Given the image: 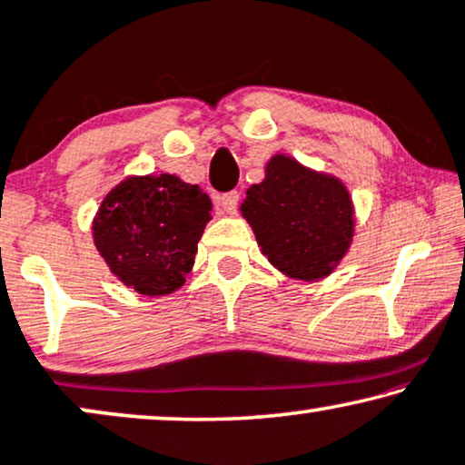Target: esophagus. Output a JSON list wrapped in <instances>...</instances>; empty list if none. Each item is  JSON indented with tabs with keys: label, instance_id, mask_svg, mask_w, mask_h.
<instances>
[{
	"label": "esophagus",
	"instance_id": "esophagus-1",
	"mask_svg": "<svg viewBox=\"0 0 465 465\" xmlns=\"http://www.w3.org/2000/svg\"><path fill=\"white\" fill-rule=\"evenodd\" d=\"M238 202H240L238 191H229V193L216 197V206H219L223 213H227V214H236Z\"/></svg>",
	"mask_w": 465,
	"mask_h": 465
}]
</instances>
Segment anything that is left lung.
<instances>
[{
    "label": "left lung",
    "mask_w": 465,
    "mask_h": 465,
    "mask_svg": "<svg viewBox=\"0 0 465 465\" xmlns=\"http://www.w3.org/2000/svg\"><path fill=\"white\" fill-rule=\"evenodd\" d=\"M240 210L268 262L297 281L330 276L355 233L344 183L289 154H274L265 163V178L246 191Z\"/></svg>",
    "instance_id": "8db88e82"
}]
</instances>
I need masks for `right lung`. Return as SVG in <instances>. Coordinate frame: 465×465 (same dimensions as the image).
<instances>
[{
    "mask_svg": "<svg viewBox=\"0 0 465 465\" xmlns=\"http://www.w3.org/2000/svg\"><path fill=\"white\" fill-rule=\"evenodd\" d=\"M210 210V197L174 174L129 176L104 197L93 242L129 289L170 295L193 268Z\"/></svg>",
    "mask_w": 465,
    "mask_h": 465,
    "instance_id": "obj_1",
    "label": "right lung"
}]
</instances>
